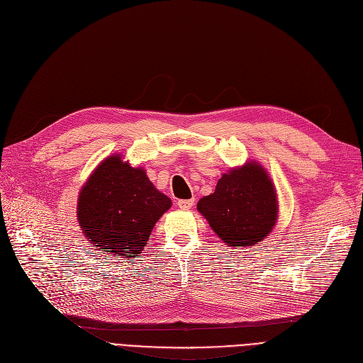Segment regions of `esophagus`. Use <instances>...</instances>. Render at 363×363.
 <instances>
[{"label":"esophagus","instance_id":"obj_1","mask_svg":"<svg viewBox=\"0 0 363 363\" xmlns=\"http://www.w3.org/2000/svg\"><path fill=\"white\" fill-rule=\"evenodd\" d=\"M194 204V200L189 199V200H178L177 206L181 208V211H188V208H191Z\"/></svg>","mask_w":363,"mask_h":363}]
</instances>
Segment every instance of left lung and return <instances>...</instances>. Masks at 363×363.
Segmentation results:
<instances>
[{
    "label": "left lung",
    "instance_id": "left-lung-1",
    "mask_svg": "<svg viewBox=\"0 0 363 363\" xmlns=\"http://www.w3.org/2000/svg\"><path fill=\"white\" fill-rule=\"evenodd\" d=\"M197 211L216 235L233 249H252L268 237L278 220V196L266 169L256 160L222 174L215 193Z\"/></svg>",
    "mask_w": 363,
    "mask_h": 363
}]
</instances>
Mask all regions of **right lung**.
Listing matches in <instances>:
<instances>
[{
    "mask_svg": "<svg viewBox=\"0 0 363 363\" xmlns=\"http://www.w3.org/2000/svg\"><path fill=\"white\" fill-rule=\"evenodd\" d=\"M172 200L148 179L144 167L111 155L94 169L78 197V222L94 250L128 260L145 247Z\"/></svg>",
    "mask_w": 363,
    "mask_h": 363,
    "instance_id": "right-lung-1",
    "label": "right lung"
}]
</instances>
